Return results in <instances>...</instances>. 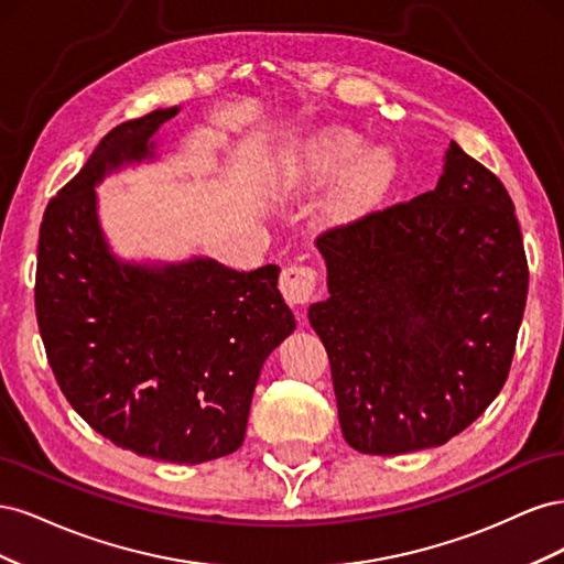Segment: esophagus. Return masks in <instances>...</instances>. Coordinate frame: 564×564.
I'll use <instances>...</instances> for the list:
<instances>
[{"label": "esophagus", "instance_id": "34e87169", "mask_svg": "<svg viewBox=\"0 0 564 564\" xmlns=\"http://www.w3.org/2000/svg\"><path fill=\"white\" fill-rule=\"evenodd\" d=\"M317 286V272L311 265H284L282 275H280V292L284 294V299L294 305H303L308 303L315 294Z\"/></svg>", "mask_w": 564, "mask_h": 564}]
</instances>
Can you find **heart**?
<instances>
[{"mask_svg": "<svg viewBox=\"0 0 564 564\" xmlns=\"http://www.w3.org/2000/svg\"><path fill=\"white\" fill-rule=\"evenodd\" d=\"M301 169L313 181H327L346 172L338 193L340 209H360L377 199L395 174V160L381 145L367 148V139L348 127H329L311 135L299 155Z\"/></svg>", "mask_w": 564, "mask_h": 564, "instance_id": "1", "label": "heart"}]
</instances>
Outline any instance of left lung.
Returning <instances> with one entry per match:
<instances>
[{
    "mask_svg": "<svg viewBox=\"0 0 564 564\" xmlns=\"http://www.w3.org/2000/svg\"><path fill=\"white\" fill-rule=\"evenodd\" d=\"M317 249L329 299L308 319L348 445L395 456L468 429L508 379L527 301L503 183L452 141L431 193L329 230Z\"/></svg>",
    "mask_w": 564,
    "mask_h": 564,
    "instance_id": "8db88e82",
    "label": "left lung"
}]
</instances>
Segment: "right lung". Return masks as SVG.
<instances>
[{
  "label": "right lung",
  "instance_id": "right-lung-1",
  "mask_svg": "<svg viewBox=\"0 0 564 564\" xmlns=\"http://www.w3.org/2000/svg\"><path fill=\"white\" fill-rule=\"evenodd\" d=\"M178 110L115 127L46 204L35 308L63 395L96 433L139 456L204 464L242 445L261 367L296 319L278 265L135 263L108 245L96 185L158 160L155 133Z\"/></svg>",
  "mask_w": 564,
  "mask_h": 564
}]
</instances>
